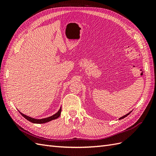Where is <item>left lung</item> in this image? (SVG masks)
Returning a JSON list of instances; mask_svg holds the SVG:
<instances>
[{
  "label": "left lung",
  "instance_id": "8db88e82",
  "mask_svg": "<svg viewBox=\"0 0 156 156\" xmlns=\"http://www.w3.org/2000/svg\"><path fill=\"white\" fill-rule=\"evenodd\" d=\"M130 113H131V112H128V113H127V114H126V115H124V116H122V117H120V119H119V120H121V119H124V118L125 117H126L127 116H128L129 114H130Z\"/></svg>",
  "mask_w": 156,
  "mask_h": 156
}]
</instances>
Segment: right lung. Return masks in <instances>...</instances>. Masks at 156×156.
<instances>
[{
	"label": "right lung",
	"instance_id": "1",
	"mask_svg": "<svg viewBox=\"0 0 156 156\" xmlns=\"http://www.w3.org/2000/svg\"><path fill=\"white\" fill-rule=\"evenodd\" d=\"M61 111H62V108H60V109L57 112H56L55 114H54L53 115H52L51 116H49V117H47V118H45V119H34V118H32L30 116H27L25 114H23V113L21 112L20 111L18 110V111L20 112L21 115L25 118V119H26L27 120L30 121V122H32V123H34V124H44V123H46V122H50L51 120H55L57 119V118H58L60 116V114H61Z\"/></svg>",
	"mask_w": 156,
	"mask_h": 156
}]
</instances>
